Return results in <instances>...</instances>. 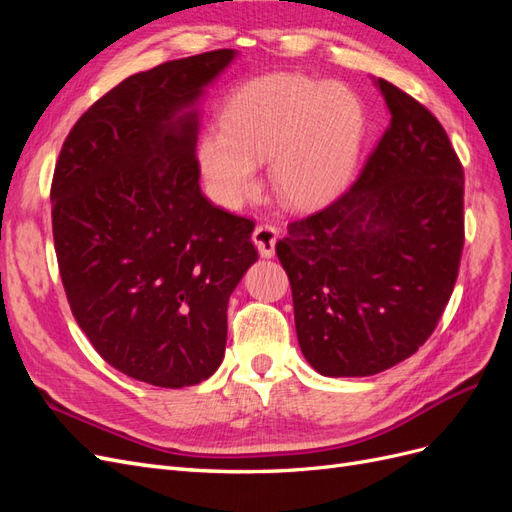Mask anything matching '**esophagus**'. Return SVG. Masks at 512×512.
I'll list each match as a JSON object with an SVG mask.
<instances>
[{"label": "esophagus", "mask_w": 512, "mask_h": 512, "mask_svg": "<svg viewBox=\"0 0 512 512\" xmlns=\"http://www.w3.org/2000/svg\"><path fill=\"white\" fill-rule=\"evenodd\" d=\"M277 239H280V230L271 224H258L252 232V241L258 247L262 258H271L275 254Z\"/></svg>", "instance_id": "1"}]
</instances>
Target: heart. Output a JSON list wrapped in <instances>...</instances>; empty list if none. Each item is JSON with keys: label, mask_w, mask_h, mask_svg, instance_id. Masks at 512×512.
<instances>
[{"label": "heart", "mask_w": 512, "mask_h": 512, "mask_svg": "<svg viewBox=\"0 0 512 512\" xmlns=\"http://www.w3.org/2000/svg\"><path fill=\"white\" fill-rule=\"evenodd\" d=\"M365 138L361 100L344 85L277 74L245 85L226 104L220 132L198 143V164L215 203L237 209L269 162L277 198L294 209L327 203L350 183Z\"/></svg>", "instance_id": "obj_1"}]
</instances>
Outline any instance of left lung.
Returning a JSON list of instances; mask_svg holds the SVG:
<instances>
[{
  "mask_svg": "<svg viewBox=\"0 0 512 512\" xmlns=\"http://www.w3.org/2000/svg\"><path fill=\"white\" fill-rule=\"evenodd\" d=\"M376 85L391 123L359 179L275 245L301 352L331 378L374 376L421 348L463 252V166L451 141L421 102Z\"/></svg>",
  "mask_w": 512,
  "mask_h": 512,
  "instance_id": "left-lung-1",
  "label": "left lung"
}]
</instances>
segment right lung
I'll return each instance as SVG.
<instances>
[{
  "mask_svg": "<svg viewBox=\"0 0 512 512\" xmlns=\"http://www.w3.org/2000/svg\"><path fill=\"white\" fill-rule=\"evenodd\" d=\"M232 49L166 61L91 104L61 147L53 239L72 314L102 359L181 389L226 350L232 290L254 265V222L211 205L196 158L203 89Z\"/></svg>",
  "mask_w": 512,
  "mask_h": 512,
  "instance_id": "obj_1",
  "label": "right lung"
}]
</instances>
